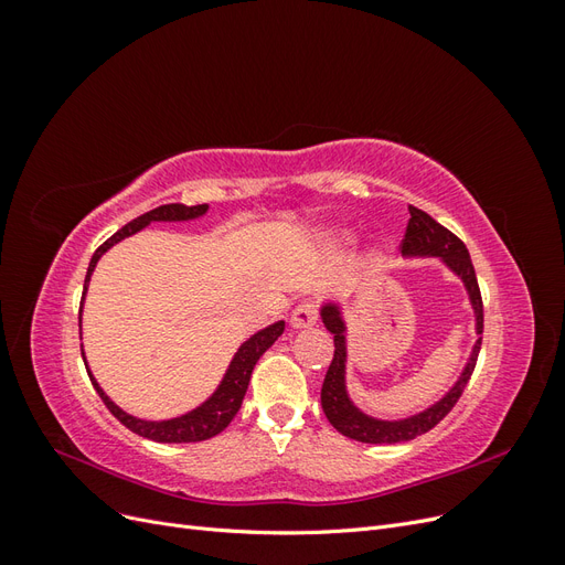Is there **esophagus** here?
Returning <instances> with one entry per match:
<instances>
[{"label":"esophagus","mask_w":565,"mask_h":565,"mask_svg":"<svg viewBox=\"0 0 565 565\" xmlns=\"http://www.w3.org/2000/svg\"><path fill=\"white\" fill-rule=\"evenodd\" d=\"M316 320H318V301L316 299L299 301L297 309L292 311V318H289L292 328H297V330L311 328V324H316Z\"/></svg>","instance_id":"esophagus-1"}]
</instances>
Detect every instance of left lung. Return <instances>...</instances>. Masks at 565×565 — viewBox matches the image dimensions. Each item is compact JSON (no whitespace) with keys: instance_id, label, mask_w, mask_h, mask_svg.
<instances>
[{"instance_id":"obj_1","label":"left lung","mask_w":565,"mask_h":565,"mask_svg":"<svg viewBox=\"0 0 565 565\" xmlns=\"http://www.w3.org/2000/svg\"><path fill=\"white\" fill-rule=\"evenodd\" d=\"M409 221L407 228L403 235L401 249L405 256H440L457 276L465 282L473 313H476V334H483V299H481V289H478V280H476V270L471 264V256L467 245L459 241L455 233H450L446 226H440L436 218H431L426 212L413 207L409 204ZM322 322L334 334V358L328 367V374H324L322 382V391H320V403L324 409V417L330 419V424L339 434H344L353 440L361 443H405L413 440L426 431H431L434 426L446 417L450 409L457 405L459 396L465 393L476 361H478V351H481V341L483 337H478V341L473 344L471 358L461 372V377L457 380V384L443 396L438 403H434L431 407H426L424 413L413 415L407 419H398V422H384V419H374L367 417L365 413L358 409L349 393H347V328L344 320H341V311L337 303H324L322 306Z\"/></svg>"}]
</instances>
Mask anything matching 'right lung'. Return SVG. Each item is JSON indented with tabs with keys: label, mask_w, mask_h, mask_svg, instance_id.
I'll return each mask as SVG.
<instances>
[{
	"label": "right lung",
	"mask_w": 565,
	"mask_h": 565,
	"mask_svg": "<svg viewBox=\"0 0 565 565\" xmlns=\"http://www.w3.org/2000/svg\"><path fill=\"white\" fill-rule=\"evenodd\" d=\"M204 212H207V204H195V207H185V204L174 202V204H162V207H156V210H150L141 216H136L134 221H129L127 226H122L115 235H110L108 241L94 252L89 268H87V278H84V295H87V285H89L94 268H96V262L115 243L125 241V237L134 235L136 231L146 228L150 221H188V218L202 216ZM84 295H82V301H84ZM79 313H82V309H79ZM79 322H82V318H79ZM282 330H285V322L278 320L276 324H268L266 330L249 337L245 344L237 349L235 358L228 365V372L224 374V382H221L218 388L212 393V398L204 401L200 407H195L193 413L174 417V419H164V422H146V419H136V417L127 415L125 409H119L106 396V391L100 388L98 382L94 380L92 370H87V372H89V380H92L96 393L100 396V401L106 403L110 413L119 422H122L129 431L156 440V443H198V440H207V438L221 434L231 424V419L237 415V409H241V405H243V398L247 393L249 377H252V370H254L256 361H259V358L266 353L268 347H273V341H276L282 334ZM84 365H87V363H84Z\"/></svg>",
	"instance_id": "right-lung-1"
}]
</instances>
